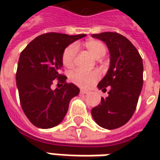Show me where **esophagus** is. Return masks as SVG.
<instances>
[{
    "mask_svg": "<svg viewBox=\"0 0 160 160\" xmlns=\"http://www.w3.org/2000/svg\"><path fill=\"white\" fill-rule=\"evenodd\" d=\"M80 92L81 93H83V94H88L89 93V91H87V90H80Z\"/></svg>",
    "mask_w": 160,
    "mask_h": 160,
    "instance_id": "1",
    "label": "esophagus"
}]
</instances>
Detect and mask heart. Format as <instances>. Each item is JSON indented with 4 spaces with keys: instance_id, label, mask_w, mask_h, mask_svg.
Segmentation results:
<instances>
[{
    "instance_id": "1",
    "label": "heart",
    "mask_w": 160,
    "mask_h": 160,
    "mask_svg": "<svg viewBox=\"0 0 160 160\" xmlns=\"http://www.w3.org/2000/svg\"><path fill=\"white\" fill-rule=\"evenodd\" d=\"M84 47L92 53L96 58L103 57L107 52V48L101 41L88 40L83 43ZM77 56V47L74 44L68 45L64 50L61 56V61L65 68H72L75 64V58ZM100 77L98 71H83L77 69L70 74L71 81L80 87H89Z\"/></svg>"
}]
</instances>
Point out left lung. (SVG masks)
<instances>
[{
    "label": "left lung",
    "instance_id": "8db88e82",
    "mask_svg": "<svg viewBox=\"0 0 160 160\" xmlns=\"http://www.w3.org/2000/svg\"><path fill=\"white\" fill-rule=\"evenodd\" d=\"M92 36L103 41L110 54L109 68L98 84L102 91L110 86V91L92 109V116L99 126L112 130L126 125L135 111L143 84L142 58L122 34L105 32Z\"/></svg>",
    "mask_w": 160,
    "mask_h": 160
}]
</instances>
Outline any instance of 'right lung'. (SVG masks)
Returning <instances> with one entry per match:
<instances>
[{
    "label": "right lung",
    "mask_w": 160,
    "mask_h": 160,
    "mask_svg": "<svg viewBox=\"0 0 160 160\" xmlns=\"http://www.w3.org/2000/svg\"><path fill=\"white\" fill-rule=\"evenodd\" d=\"M84 36L41 34L20 53L16 73L17 87L22 109L34 126L47 129L58 126L68 112L71 99L79 94V88L67 83V77L60 74L61 56L70 43ZM54 79L62 87L52 90Z\"/></svg>",
    "instance_id": "obj_1"
}]
</instances>
